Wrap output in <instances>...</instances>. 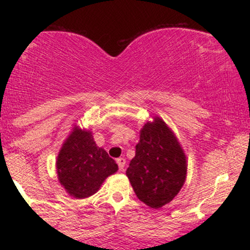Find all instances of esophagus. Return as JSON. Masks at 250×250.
<instances>
[{"label":"esophagus","mask_w":250,"mask_h":250,"mask_svg":"<svg viewBox=\"0 0 250 250\" xmlns=\"http://www.w3.org/2000/svg\"><path fill=\"white\" fill-rule=\"evenodd\" d=\"M117 165H119V168L120 170H125V159H123V157H120V159L116 160Z\"/></svg>","instance_id":"obj_1"}]
</instances>
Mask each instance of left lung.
<instances>
[{
    "instance_id": "left-lung-1",
    "label": "left lung",
    "mask_w": 250,
    "mask_h": 250,
    "mask_svg": "<svg viewBox=\"0 0 250 250\" xmlns=\"http://www.w3.org/2000/svg\"><path fill=\"white\" fill-rule=\"evenodd\" d=\"M182 146L161 117L145 123L135 156L125 171L135 194L148 207L159 209L179 194L187 179Z\"/></svg>"
}]
</instances>
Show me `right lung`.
Here are the masks:
<instances>
[{
	"instance_id": "add662e5",
	"label": "right lung",
	"mask_w": 250,
	"mask_h": 250,
	"mask_svg": "<svg viewBox=\"0 0 250 250\" xmlns=\"http://www.w3.org/2000/svg\"><path fill=\"white\" fill-rule=\"evenodd\" d=\"M119 170L104 149L94 141L93 133L74 125L56 160L59 182L74 199H85L99 191L104 180Z\"/></svg>"
}]
</instances>
